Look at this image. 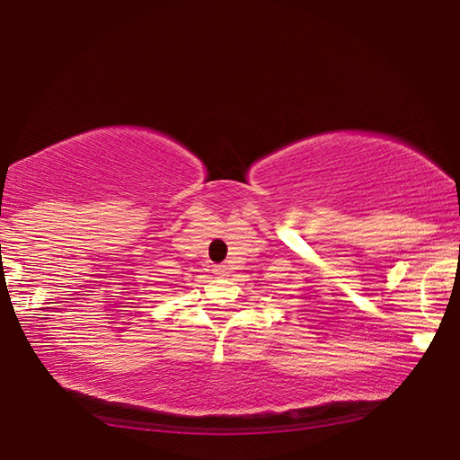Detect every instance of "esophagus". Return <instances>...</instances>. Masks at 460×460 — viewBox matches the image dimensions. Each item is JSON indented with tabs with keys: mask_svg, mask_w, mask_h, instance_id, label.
Segmentation results:
<instances>
[{
	"mask_svg": "<svg viewBox=\"0 0 460 460\" xmlns=\"http://www.w3.org/2000/svg\"><path fill=\"white\" fill-rule=\"evenodd\" d=\"M217 273H218V275H225V273H227V267H225V264H223V267L217 269Z\"/></svg>",
	"mask_w": 460,
	"mask_h": 460,
	"instance_id": "obj_1",
	"label": "esophagus"
}]
</instances>
